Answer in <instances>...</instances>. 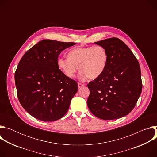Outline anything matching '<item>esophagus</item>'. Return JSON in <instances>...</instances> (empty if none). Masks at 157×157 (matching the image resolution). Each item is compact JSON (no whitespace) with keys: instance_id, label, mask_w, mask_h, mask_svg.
I'll return each instance as SVG.
<instances>
[{"instance_id":"obj_1","label":"esophagus","mask_w":157,"mask_h":157,"mask_svg":"<svg viewBox=\"0 0 157 157\" xmlns=\"http://www.w3.org/2000/svg\"><path fill=\"white\" fill-rule=\"evenodd\" d=\"M78 88L79 89V88L82 87V86H84V84H82V83H81V82H78Z\"/></svg>"}]
</instances>
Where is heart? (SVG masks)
<instances>
[{"label":"heart","mask_w":157,"mask_h":157,"mask_svg":"<svg viewBox=\"0 0 157 157\" xmlns=\"http://www.w3.org/2000/svg\"><path fill=\"white\" fill-rule=\"evenodd\" d=\"M68 57L58 58V68L66 77L73 78L79 66V77L81 80L87 78L94 79L101 76L108 61L107 53L101 45L73 48L68 53Z\"/></svg>","instance_id":"1"}]
</instances>
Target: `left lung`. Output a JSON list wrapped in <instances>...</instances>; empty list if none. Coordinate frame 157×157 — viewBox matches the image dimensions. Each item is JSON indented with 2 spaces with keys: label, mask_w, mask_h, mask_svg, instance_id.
Listing matches in <instances>:
<instances>
[{
  "label": "left lung",
  "mask_w": 157,
  "mask_h": 157,
  "mask_svg": "<svg viewBox=\"0 0 157 157\" xmlns=\"http://www.w3.org/2000/svg\"><path fill=\"white\" fill-rule=\"evenodd\" d=\"M95 43L105 49L108 61L104 73L87 84L90 94L87 104L99 119H119L135 107L142 93L140 64L130 49L117 38Z\"/></svg>",
  "instance_id": "8db88e82"
}]
</instances>
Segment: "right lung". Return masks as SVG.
Wrapping results in <instances>:
<instances>
[{"label": "right lung", "instance_id": "obj_1", "mask_svg": "<svg viewBox=\"0 0 157 157\" xmlns=\"http://www.w3.org/2000/svg\"><path fill=\"white\" fill-rule=\"evenodd\" d=\"M76 43L43 40L21 58L15 73L17 97L21 106L35 118L58 120L68 111L78 90L77 82L59 69V55Z\"/></svg>", "mask_w": 157, "mask_h": 157}]
</instances>
